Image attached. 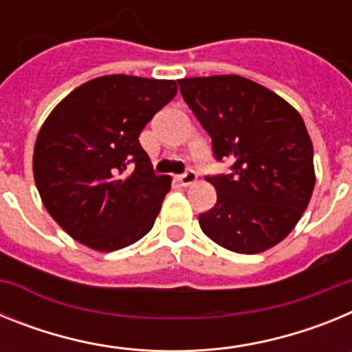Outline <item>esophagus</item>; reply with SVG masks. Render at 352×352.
I'll list each match as a JSON object with an SVG mask.
<instances>
[{
	"label": "esophagus",
	"instance_id": "obj_1",
	"mask_svg": "<svg viewBox=\"0 0 352 352\" xmlns=\"http://www.w3.org/2000/svg\"><path fill=\"white\" fill-rule=\"evenodd\" d=\"M176 179H178V183L182 186H190L192 183L197 182V174H195L194 170H186V173L176 176Z\"/></svg>",
	"mask_w": 352,
	"mask_h": 352
}]
</instances>
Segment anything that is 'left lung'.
<instances>
[{"label":"left lung","instance_id":"1","mask_svg":"<svg viewBox=\"0 0 352 352\" xmlns=\"http://www.w3.org/2000/svg\"><path fill=\"white\" fill-rule=\"evenodd\" d=\"M179 91L231 174L208 176L217 204L199 214L204 234L238 254L280 243L307 210L316 185L314 148L291 104L241 76L179 79Z\"/></svg>","mask_w":352,"mask_h":352}]
</instances>
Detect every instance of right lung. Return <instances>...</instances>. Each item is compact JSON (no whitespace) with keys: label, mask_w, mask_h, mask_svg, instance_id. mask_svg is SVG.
Here are the masks:
<instances>
[{"label":"right lung","mask_w":352,"mask_h":352,"mask_svg":"<svg viewBox=\"0 0 352 352\" xmlns=\"http://www.w3.org/2000/svg\"><path fill=\"white\" fill-rule=\"evenodd\" d=\"M176 93V80L96 77L43 121L33 151L35 185L76 241L114 252L151 231L170 178L153 173L139 135Z\"/></svg>","instance_id":"add662e5"}]
</instances>
